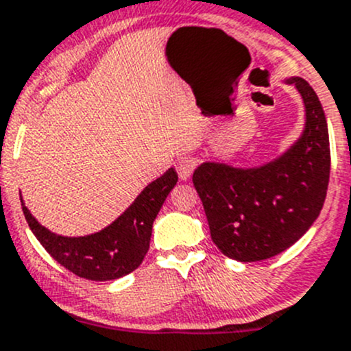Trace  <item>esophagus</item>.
I'll use <instances>...</instances> for the list:
<instances>
[{
    "mask_svg": "<svg viewBox=\"0 0 351 351\" xmlns=\"http://www.w3.org/2000/svg\"><path fill=\"white\" fill-rule=\"evenodd\" d=\"M194 169H196V160L191 157H182L179 162H177V174L182 180L189 179L191 174L194 172Z\"/></svg>",
    "mask_w": 351,
    "mask_h": 351,
    "instance_id": "esophagus-1",
    "label": "esophagus"
}]
</instances>
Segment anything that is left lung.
I'll list each match as a JSON object with an SVG mask.
<instances>
[{
  "instance_id": "obj_1",
  "label": "left lung",
  "mask_w": 351,
  "mask_h": 351,
  "mask_svg": "<svg viewBox=\"0 0 351 351\" xmlns=\"http://www.w3.org/2000/svg\"><path fill=\"white\" fill-rule=\"evenodd\" d=\"M290 83L300 92L307 112L297 145L265 167L203 164L193 174L211 239L237 261H263L289 249L311 228L324 204L331 171L324 110L304 78Z\"/></svg>"
}]
</instances>
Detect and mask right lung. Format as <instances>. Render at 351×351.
Listing matches in <instances>:
<instances>
[{
  "label": "right lung",
  "mask_w": 351,
  "mask_h": 351,
  "mask_svg": "<svg viewBox=\"0 0 351 351\" xmlns=\"http://www.w3.org/2000/svg\"><path fill=\"white\" fill-rule=\"evenodd\" d=\"M177 184V172L169 169L148 184L134 203L104 230L86 237H61L44 228L22 206L30 230L68 271L93 282L116 280L134 271L150 247L152 227L165 197Z\"/></svg>",
  "instance_id": "obj_1"
}]
</instances>
